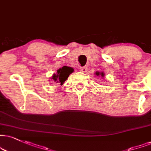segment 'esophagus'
Instances as JSON below:
<instances>
[{
  "mask_svg": "<svg viewBox=\"0 0 151 151\" xmlns=\"http://www.w3.org/2000/svg\"><path fill=\"white\" fill-rule=\"evenodd\" d=\"M80 70H81V72L85 73V72H87V68L86 66L81 67V68H80Z\"/></svg>",
  "mask_w": 151,
  "mask_h": 151,
  "instance_id": "1",
  "label": "esophagus"
}]
</instances>
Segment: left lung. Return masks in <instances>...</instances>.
Listing matches in <instances>:
<instances>
[{
  "label": "left lung",
  "instance_id": "left-lung-1",
  "mask_svg": "<svg viewBox=\"0 0 151 151\" xmlns=\"http://www.w3.org/2000/svg\"><path fill=\"white\" fill-rule=\"evenodd\" d=\"M96 75L97 76H101L102 78H104V74L103 72H101V73H100V72H96Z\"/></svg>",
  "mask_w": 151,
  "mask_h": 151
}]
</instances>
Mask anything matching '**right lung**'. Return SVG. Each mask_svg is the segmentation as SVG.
Returning <instances> with one entry per match:
<instances>
[{
    "mask_svg": "<svg viewBox=\"0 0 151 151\" xmlns=\"http://www.w3.org/2000/svg\"><path fill=\"white\" fill-rule=\"evenodd\" d=\"M73 71V69L70 67L63 66L62 68L57 70V73L54 74L52 79L56 82V83H59L61 85H62Z\"/></svg>",
    "mask_w": 151,
    "mask_h": 151,
    "instance_id": "obj_1",
    "label": "right lung"
}]
</instances>
